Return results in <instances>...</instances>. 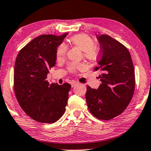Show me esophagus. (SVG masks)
Returning <instances> with one entry per match:
<instances>
[{
	"label": "esophagus",
	"instance_id": "obj_1",
	"mask_svg": "<svg viewBox=\"0 0 151 151\" xmlns=\"http://www.w3.org/2000/svg\"><path fill=\"white\" fill-rule=\"evenodd\" d=\"M79 83H78L77 81H72V83H71V86H72V87L73 88V87H74V86H76L77 85H78V84H79Z\"/></svg>",
	"mask_w": 151,
	"mask_h": 151
}]
</instances>
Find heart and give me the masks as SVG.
I'll list each match as a JSON object with an SVG mask.
<instances>
[{"mask_svg":"<svg viewBox=\"0 0 151 151\" xmlns=\"http://www.w3.org/2000/svg\"><path fill=\"white\" fill-rule=\"evenodd\" d=\"M70 43L71 45L82 50L84 57L89 61H93L96 58L97 51L95 47V43L89 36L84 34L74 35L70 39ZM66 53H67V47L65 44H60L57 49V60L63 59L65 57ZM81 67V64L71 63L68 65V69L71 73H75L76 71Z\"/></svg>","mask_w":151,"mask_h":151,"instance_id":"b5f03b06","label":"heart"}]
</instances>
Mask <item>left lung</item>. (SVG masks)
<instances>
[{"label": "left lung", "instance_id": "1", "mask_svg": "<svg viewBox=\"0 0 151 151\" xmlns=\"http://www.w3.org/2000/svg\"><path fill=\"white\" fill-rule=\"evenodd\" d=\"M101 46L97 66L102 83L97 90L87 86L86 99L92 115L101 120L119 115L131 101L135 86L133 63L123 44L106 35H96Z\"/></svg>", "mask_w": 151, "mask_h": 151}]
</instances>
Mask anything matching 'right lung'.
<instances>
[{
    "instance_id": "obj_1",
    "label": "right lung",
    "mask_w": 151,
    "mask_h": 151,
    "mask_svg": "<svg viewBox=\"0 0 151 151\" xmlns=\"http://www.w3.org/2000/svg\"><path fill=\"white\" fill-rule=\"evenodd\" d=\"M68 33L36 37L18 54L14 72V89L20 106L32 119L52 124L64 114L69 83H49L47 74L55 65L57 47Z\"/></svg>"
}]
</instances>
